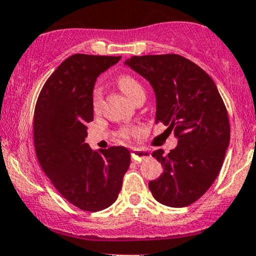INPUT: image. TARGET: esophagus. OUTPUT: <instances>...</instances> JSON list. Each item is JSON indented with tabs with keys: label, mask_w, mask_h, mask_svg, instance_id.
<instances>
[{
	"label": "esophagus",
	"mask_w": 256,
	"mask_h": 256,
	"mask_svg": "<svg viewBox=\"0 0 256 256\" xmlns=\"http://www.w3.org/2000/svg\"><path fill=\"white\" fill-rule=\"evenodd\" d=\"M150 157H151V154H150L148 151H145V150H135V151L132 152V159L135 162H141Z\"/></svg>",
	"instance_id": "1"
}]
</instances>
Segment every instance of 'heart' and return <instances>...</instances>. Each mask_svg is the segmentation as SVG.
<instances>
[{
    "mask_svg": "<svg viewBox=\"0 0 256 256\" xmlns=\"http://www.w3.org/2000/svg\"><path fill=\"white\" fill-rule=\"evenodd\" d=\"M117 85L132 100L136 102L138 99L145 97V88H144L142 84L136 78L132 76L129 74H123L117 79ZM91 104H92V110L94 112H98L100 109L102 105V90L99 87H96L92 91L91 96ZM140 132L139 127H124L121 128L118 130V136L122 140H129L132 136L136 135Z\"/></svg>",
    "mask_w": 256,
    "mask_h": 256,
    "instance_id": "1",
    "label": "heart"
}]
</instances>
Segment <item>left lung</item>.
Returning a JSON list of instances; mask_svg holds the SVG:
<instances>
[{
  "mask_svg": "<svg viewBox=\"0 0 256 256\" xmlns=\"http://www.w3.org/2000/svg\"><path fill=\"white\" fill-rule=\"evenodd\" d=\"M126 64L150 81L157 99L156 123L178 139L168 154L152 153L163 174L150 181V190L165 206H189L208 190L223 165L230 142L223 99L211 76L181 55L133 56Z\"/></svg>",
  "mask_w": 256,
  "mask_h": 256,
  "instance_id": "1",
  "label": "left lung"
}]
</instances>
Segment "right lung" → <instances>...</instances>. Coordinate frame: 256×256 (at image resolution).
<instances>
[{"label":"right lung","mask_w":256,"mask_h":256,"mask_svg":"<svg viewBox=\"0 0 256 256\" xmlns=\"http://www.w3.org/2000/svg\"><path fill=\"white\" fill-rule=\"evenodd\" d=\"M121 56L75 54L45 81L33 116L36 154L60 194L82 211L97 212L115 202L130 164L126 147L92 151L85 144L93 121L91 96L98 75Z\"/></svg>","instance_id":"right-lung-1"}]
</instances>
